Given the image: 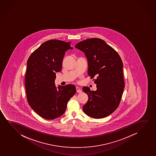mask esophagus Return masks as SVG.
Here are the masks:
<instances>
[{
  "label": "esophagus",
  "instance_id": "obj_1",
  "mask_svg": "<svg viewBox=\"0 0 156 156\" xmlns=\"http://www.w3.org/2000/svg\"><path fill=\"white\" fill-rule=\"evenodd\" d=\"M76 90H77V93H80L82 92L81 89L78 87H76Z\"/></svg>",
  "mask_w": 156,
  "mask_h": 156
}]
</instances>
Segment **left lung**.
Listing matches in <instances>:
<instances>
[{"label": "left lung", "instance_id": "1", "mask_svg": "<svg viewBox=\"0 0 156 156\" xmlns=\"http://www.w3.org/2000/svg\"><path fill=\"white\" fill-rule=\"evenodd\" d=\"M75 47L87 58L88 75L96 84V91L83 87L87 94V102L83 107L84 112L96 119L111 115L119 105L125 87L123 64L117 52L101 39L82 41Z\"/></svg>", "mask_w": 156, "mask_h": 156}]
</instances>
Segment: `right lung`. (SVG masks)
Returning <instances> with one entry per match:
<instances>
[{
    "instance_id": "obj_1",
    "label": "right lung",
    "mask_w": 156,
    "mask_h": 156,
    "mask_svg": "<svg viewBox=\"0 0 156 156\" xmlns=\"http://www.w3.org/2000/svg\"><path fill=\"white\" fill-rule=\"evenodd\" d=\"M71 42L52 39L43 43L29 56L25 76L29 105L41 117L53 120L64 113L75 95L73 85L56 87V73L62 69L65 52L73 49Z\"/></svg>"
}]
</instances>
